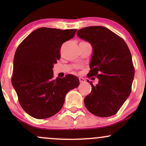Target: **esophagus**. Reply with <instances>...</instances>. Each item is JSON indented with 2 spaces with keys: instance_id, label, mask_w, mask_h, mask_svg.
<instances>
[{
  "instance_id": "obj_1",
  "label": "esophagus",
  "mask_w": 146,
  "mask_h": 146,
  "mask_svg": "<svg viewBox=\"0 0 146 146\" xmlns=\"http://www.w3.org/2000/svg\"><path fill=\"white\" fill-rule=\"evenodd\" d=\"M79 80H80V83H84V82H86L85 79L83 78H79Z\"/></svg>"
}]
</instances>
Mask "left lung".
<instances>
[{
	"label": "left lung",
	"instance_id": "1",
	"mask_svg": "<svg viewBox=\"0 0 146 146\" xmlns=\"http://www.w3.org/2000/svg\"><path fill=\"white\" fill-rule=\"evenodd\" d=\"M77 36L93 47L89 77L99 82L92 86L84 98L87 110L98 117L113 116L117 113L131 92L135 69L126 43L115 33L102 26L79 29Z\"/></svg>",
	"mask_w": 146,
	"mask_h": 146
}]
</instances>
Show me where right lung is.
<instances>
[{
  "label": "right lung",
  "mask_w": 146,
  "mask_h": 146,
  "mask_svg": "<svg viewBox=\"0 0 146 146\" xmlns=\"http://www.w3.org/2000/svg\"><path fill=\"white\" fill-rule=\"evenodd\" d=\"M76 31L38 28L18 46L11 83L21 107L30 116L42 119L56 115L63 106L66 93L80 84L73 75L53 78L60 47Z\"/></svg>",
  "instance_id": "obj_1"
}]
</instances>
